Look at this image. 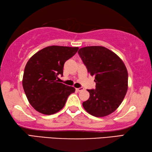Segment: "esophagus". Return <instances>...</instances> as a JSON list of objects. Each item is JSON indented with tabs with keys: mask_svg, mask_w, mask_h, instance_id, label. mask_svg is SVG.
Returning <instances> with one entry per match:
<instances>
[{
	"mask_svg": "<svg viewBox=\"0 0 152 152\" xmlns=\"http://www.w3.org/2000/svg\"><path fill=\"white\" fill-rule=\"evenodd\" d=\"M84 88H76V90L78 91H81L82 90H83Z\"/></svg>",
	"mask_w": 152,
	"mask_h": 152,
	"instance_id": "1",
	"label": "esophagus"
}]
</instances>
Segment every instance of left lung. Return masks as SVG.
Segmentation results:
<instances>
[{
  "label": "left lung",
  "instance_id": "1",
  "mask_svg": "<svg viewBox=\"0 0 152 152\" xmlns=\"http://www.w3.org/2000/svg\"><path fill=\"white\" fill-rule=\"evenodd\" d=\"M78 53L88 73L95 77L96 89H88L89 98L83 102L91 115L104 117L121 105L128 89V72L117 54L103 46H86Z\"/></svg>",
  "mask_w": 152,
  "mask_h": 152
}]
</instances>
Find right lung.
Wrapping results in <instances>:
<instances>
[{"label": "right lung", "instance_id": "right-lung-1", "mask_svg": "<svg viewBox=\"0 0 152 152\" xmlns=\"http://www.w3.org/2000/svg\"><path fill=\"white\" fill-rule=\"evenodd\" d=\"M78 47L50 46L32 56L26 65L22 85L29 104L46 115L55 114L65 105L73 87L59 83L64 64L77 52Z\"/></svg>", "mask_w": 152, "mask_h": 152}]
</instances>
